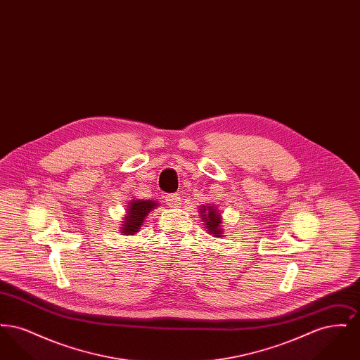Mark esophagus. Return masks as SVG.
<instances>
[{
	"mask_svg": "<svg viewBox=\"0 0 360 360\" xmlns=\"http://www.w3.org/2000/svg\"><path fill=\"white\" fill-rule=\"evenodd\" d=\"M166 202L172 207H178L181 205V197L178 194H169V195H166Z\"/></svg>",
	"mask_w": 360,
	"mask_h": 360,
	"instance_id": "34e87169",
	"label": "esophagus"
}]
</instances>
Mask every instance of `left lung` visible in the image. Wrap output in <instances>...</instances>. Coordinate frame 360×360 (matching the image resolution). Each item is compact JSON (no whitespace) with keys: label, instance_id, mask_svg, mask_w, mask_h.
Returning <instances> with one entry per match:
<instances>
[{"label":"left lung","instance_id":"left-lung-1","mask_svg":"<svg viewBox=\"0 0 360 360\" xmlns=\"http://www.w3.org/2000/svg\"><path fill=\"white\" fill-rule=\"evenodd\" d=\"M200 212H201L202 220H205L206 228L209 229V232H212V235L217 236V238L223 236L221 235L223 231L220 229V223H221L220 213H217V210L213 209V206H209V207L201 206Z\"/></svg>","mask_w":360,"mask_h":360}]
</instances>
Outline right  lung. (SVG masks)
I'll return each instance as SVG.
<instances>
[{
	"label": "right lung",
	"mask_w": 360,
	"mask_h": 360,
	"mask_svg": "<svg viewBox=\"0 0 360 360\" xmlns=\"http://www.w3.org/2000/svg\"><path fill=\"white\" fill-rule=\"evenodd\" d=\"M156 204L154 201H143V200H135L134 202H131V205L128 206V216L125 217L124 226L121 228L122 233L125 235H134L140 229V225L144 221L146 216L154 209Z\"/></svg>",
	"instance_id": "obj_1"
}]
</instances>
